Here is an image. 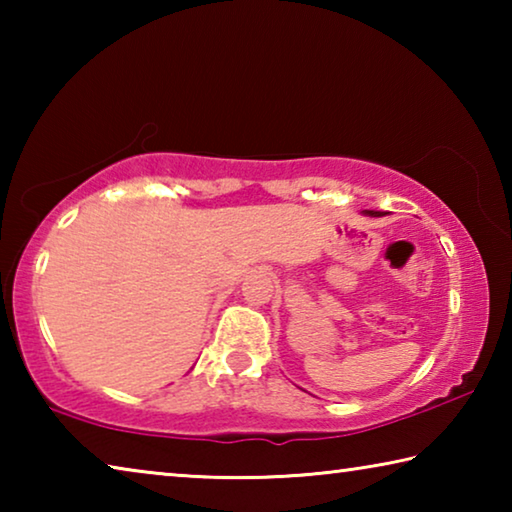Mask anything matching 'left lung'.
Wrapping results in <instances>:
<instances>
[{
	"label": "left lung",
	"mask_w": 512,
	"mask_h": 512,
	"mask_svg": "<svg viewBox=\"0 0 512 512\" xmlns=\"http://www.w3.org/2000/svg\"><path fill=\"white\" fill-rule=\"evenodd\" d=\"M363 214L366 216H384L381 212H375V210H363Z\"/></svg>",
	"instance_id": "1"
}]
</instances>
